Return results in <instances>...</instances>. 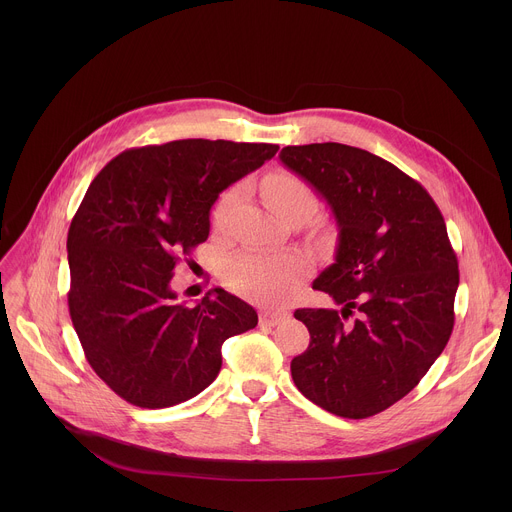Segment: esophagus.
Wrapping results in <instances>:
<instances>
[{
    "label": "esophagus",
    "mask_w": 512,
    "mask_h": 512,
    "mask_svg": "<svg viewBox=\"0 0 512 512\" xmlns=\"http://www.w3.org/2000/svg\"><path fill=\"white\" fill-rule=\"evenodd\" d=\"M287 318V312H281V310H263L261 312V318H259V324L261 326H277L279 322H283Z\"/></svg>",
    "instance_id": "1"
}]
</instances>
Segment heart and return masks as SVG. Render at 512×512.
<instances>
[{
    "mask_svg": "<svg viewBox=\"0 0 512 512\" xmlns=\"http://www.w3.org/2000/svg\"><path fill=\"white\" fill-rule=\"evenodd\" d=\"M237 190H229L214 208V221L223 223L237 200ZM265 198L283 218L296 210L312 212L316 198L312 188L296 174L277 172L265 180ZM310 261L300 253H255L247 251L229 259L225 267L227 283L243 296L261 300H285L308 275Z\"/></svg>",
    "mask_w": 512,
    "mask_h": 512,
    "instance_id": "1",
    "label": "heart"
}]
</instances>
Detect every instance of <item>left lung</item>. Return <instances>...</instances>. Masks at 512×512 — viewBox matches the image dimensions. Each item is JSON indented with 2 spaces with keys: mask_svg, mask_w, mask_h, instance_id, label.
Instances as JSON below:
<instances>
[{
  "mask_svg": "<svg viewBox=\"0 0 512 512\" xmlns=\"http://www.w3.org/2000/svg\"><path fill=\"white\" fill-rule=\"evenodd\" d=\"M279 160L322 194L338 225L336 261L312 287L342 308L294 312L310 346L291 360V377L338 417H373L417 387L452 336L460 271L446 221L417 180L367 150L287 145Z\"/></svg>",
  "mask_w": 512,
  "mask_h": 512,
  "instance_id": "1",
  "label": "left lung"
}]
</instances>
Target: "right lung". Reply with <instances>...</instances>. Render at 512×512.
Here are the masks:
<instances>
[{"label":"right lung","mask_w":512,"mask_h":512,"mask_svg":"<svg viewBox=\"0 0 512 512\" xmlns=\"http://www.w3.org/2000/svg\"><path fill=\"white\" fill-rule=\"evenodd\" d=\"M277 150L178 139L125 150L91 182L66 239L68 312L93 371L127 403L162 409L196 397L221 371L223 342L257 326L229 291L188 306L170 281L208 239L218 194Z\"/></svg>","instance_id":"1"}]
</instances>
